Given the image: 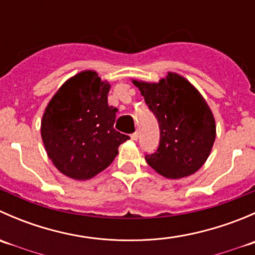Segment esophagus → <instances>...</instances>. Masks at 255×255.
<instances>
[{
    "mask_svg": "<svg viewBox=\"0 0 255 255\" xmlns=\"http://www.w3.org/2000/svg\"><path fill=\"white\" fill-rule=\"evenodd\" d=\"M130 138H132V140H138V138H139V133H138V132L132 133Z\"/></svg>",
    "mask_w": 255,
    "mask_h": 255,
    "instance_id": "esophagus-1",
    "label": "esophagus"
}]
</instances>
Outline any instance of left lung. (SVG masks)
I'll list each match as a JSON object with an SVG mask.
<instances>
[{"label":"left lung","mask_w":255,"mask_h":255,"mask_svg":"<svg viewBox=\"0 0 255 255\" xmlns=\"http://www.w3.org/2000/svg\"><path fill=\"white\" fill-rule=\"evenodd\" d=\"M160 129L159 146L145 154L149 166L168 179L196 173L207 160L216 138L215 118L196 89L177 74L158 84L133 81Z\"/></svg>","instance_id":"left-lung-1"}]
</instances>
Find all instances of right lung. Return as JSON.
<instances>
[{
  "label": "right lung",
  "instance_id": "add662e5",
  "mask_svg": "<svg viewBox=\"0 0 255 255\" xmlns=\"http://www.w3.org/2000/svg\"><path fill=\"white\" fill-rule=\"evenodd\" d=\"M109 91V82L95 71H82L58 90L45 109L42 139L64 175L91 179L115 160L120 144L129 139L113 127L117 109L107 104Z\"/></svg>",
  "mask_w": 255,
  "mask_h": 255
}]
</instances>
